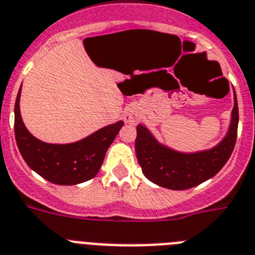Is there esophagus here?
<instances>
[{
  "instance_id": "obj_1",
  "label": "esophagus",
  "mask_w": 255,
  "mask_h": 255,
  "mask_svg": "<svg viewBox=\"0 0 255 255\" xmlns=\"http://www.w3.org/2000/svg\"><path fill=\"white\" fill-rule=\"evenodd\" d=\"M139 120H140V115H139L138 110L135 108H130L125 112L124 115V121L126 124H131V125H135V124L139 123Z\"/></svg>"
}]
</instances>
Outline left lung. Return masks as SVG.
I'll return each mask as SVG.
<instances>
[{
	"label": "left lung",
	"mask_w": 255,
	"mask_h": 255,
	"mask_svg": "<svg viewBox=\"0 0 255 255\" xmlns=\"http://www.w3.org/2000/svg\"><path fill=\"white\" fill-rule=\"evenodd\" d=\"M239 107L234 90L231 121L218 144L209 149L180 152L158 142L145 125L136 126L135 153L147 179L169 190H188L204 183L221 170L228 161L236 143Z\"/></svg>",
	"instance_id": "left-lung-1"
}]
</instances>
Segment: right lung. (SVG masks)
<instances>
[{
    "label": "right lung",
    "instance_id": "1",
    "mask_svg": "<svg viewBox=\"0 0 255 255\" xmlns=\"http://www.w3.org/2000/svg\"><path fill=\"white\" fill-rule=\"evenodd\" d=\"M20 93L21 86L15 102V139L28 166L59 186H73L94 178L103 164L107 149L124 126L123 121L104 126L77 142L65 144L42 142L28 131L21 120Z\"/></svg>",
    "mask_w": 255,
    "mask_h": 255
}]
</instances>
